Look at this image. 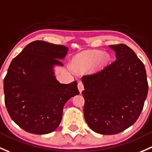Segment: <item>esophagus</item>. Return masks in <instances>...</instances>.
Wrapping results in <instances>:
<instances>
[{"instance_id": "34e87169", "label": "esophagus", "mask_w": 152, "mask_h": 152, "mask_svg": "<svg viewBox=\"0 0 152 152\" xmlns=\"http://www.w3.org/2000/svg\"><path fill=\"white\" fill-rule=\"evenodd\" d=\"M78 89H79V92H81L84 90V84H83V83L81 82V81H79V82L78 83Z\"/></svg>"}]
</instances>
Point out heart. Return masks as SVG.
<instances>
[{"mask_svg": "<svg viewBox=\"0 0 152 152\" xmlns=\"http://www.w3.org/2000/svg\"><path fill=\"white\" fill-rule=\"evenodd\" d=\"M108 55L103 54L101 51L93 50L79 55L76 59L75 63L78 71H85L95 66L98 61L103 65L108 61Z\"/></svg>", "mask_w": 152, "mask_h": 152, "instance_id": "obj_1", "label": "heart"}]
</instances>
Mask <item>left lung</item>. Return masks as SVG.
I'll use <instances>...</instances> for the list:
<instances>
[{"label": "left lung", "instance_id": "8db88e82", "mask_svg": "<svg viewBox=\"0 0 152 152\" xmlns=\"http://www.w3.org/2000/svg\"><path fill=\"white\" fill-rule=\"evenodd\" d=\"M116 60L103 70L82 76L86 122L94 132L114 135L134 124L148 93L145 66L125 44L111 45Z\"/></svg>", "mask_w": 152, "mask_h": 152}]
</instances>
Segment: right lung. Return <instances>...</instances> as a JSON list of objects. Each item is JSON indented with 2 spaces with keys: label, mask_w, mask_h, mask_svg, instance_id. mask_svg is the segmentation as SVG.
<instances>
[{
  "label": "right lung",
  "mask_w": 152,
  "mask_h": 152,
  "mask_svg": "<svg viewBox=\"0 0 152 152\" xmlns=\"http://www.w3.org/2000/svg\"><path fill=\"white\" fill-rule=\"evenodd\" d=\"M68 47L43 41L30 43L13 59L4 80L5 104L11 118L27 132L37 135L55 131L63 107L79 95L77 81L60 84L55 65H63Z\"/></svg>",
  "instance_id": "obj_1"
}]
</instances>
